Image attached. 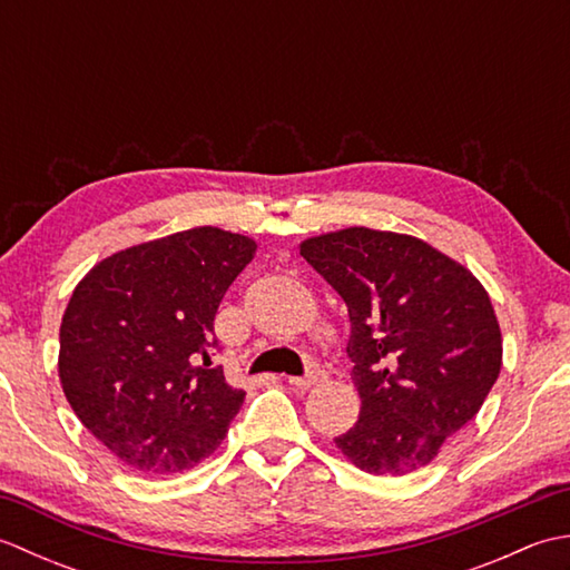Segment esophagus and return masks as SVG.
<instances>
[{
	"label": "esophagus",
	"instance_id": "1",
	"mask_svg": "<svg viewBox=\"0 0 570 570\" xmlns=\"http://www.w3.org/2000/svg\"><path fill=\"white\" fill-rule=\"evenodd\" d=\"M325 380H328V372L321 370V367H313L311 372L304 374V377H288V384L296 386V390H308V386H316Z\"/></svg>",
	"mask_w": 570,
	"mask_h": 570
}]
</instances>
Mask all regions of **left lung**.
Instances as JSON below:
<instances>
[{
    "instance_id": "8db88e82",
    "label": "left lung",
    "mask_w": 570,
    "mask_h": 570,
    "mask_svg": "<svg viewBox=\"0 0 570 570\" xmlns=\"http://www.w3.org/2000/svg\"><path fill=\"white\" fill-rule=\"evenodd\" d=\"M347 306L360 419L335 445L370 475H409L475 419L502 367L490 296L411 235L347 227L301 242Z\"/></svg>"
}]
</instances>
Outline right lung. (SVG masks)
I'll return each instance as SVG.
<instances>
[{
	"mask_svg": "<svg viewBox=\"0 0 570 570\" xmlns=\"http://www.w3.org/2000/svg\"><path fill=\"white\" fill-rule=\"evenodd\" d=\"M257 245L217 227L144 242L95 264L60 323L68 404L119 463L184 472L225 439L245 392L213 365L215 313Z\"/></svg>",
	"mask_w": 570,
	"mask_h": 570,
	"instance_id": "1",
	"label": "right lung"
}]
</instances>
